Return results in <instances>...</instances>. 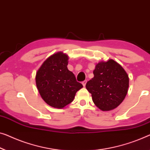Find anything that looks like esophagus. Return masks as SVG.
I'll list each match as a JSON object with an SVG mask.
<instances>
[{
    "instance_id": "34e87169",
    "label": "esophagus",
    "mask_w": 150,
    "mask_h": 150,
    "mask_svg": "<svg viewBox=\"0 0 150 150\" xmlns=\"http://www.w3.org/2000/svg\"><path fill=\"white\" fill-rule=\"evenodd\" d=\"M86 83H87V81L86 80H85V81H83L82 82V84H83V86L84 87L86 86Z\"/></svg>"
}]
</instances>
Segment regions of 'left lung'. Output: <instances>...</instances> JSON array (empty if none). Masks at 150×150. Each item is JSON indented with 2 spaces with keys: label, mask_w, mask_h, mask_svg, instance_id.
Wrapping results in <instances>:
<instances>
[{
  "label": "left lung",
  "mask_w": 150,
  "mask_h": 150,
  "mask_svg": "<svg viewBox=\"0 0 150 150\" xmlns=\"http://www.w3.org/2000/svg\"><path fill=\"white\" fill-rule=\"evenodd\" d=\"M93 77L87 82L96 106L103 111L113 110L122 103L129 88V77L124 69L113 60L100 62L96 66Z\"/></svg>",
  "instance_id": "1"
}]
</instances>
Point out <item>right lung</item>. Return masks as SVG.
<instances>
[{"label":"right lung","mask_w":150,"mask_h":150,"mask_svg":"<svg viewBox=\"0 0 150 150\" xmlns=\"http://www.w3.org/2000/svg\"><path fill=\"white\" fill-rule=\"evenodd\" d=\"M68 56L61 52L50 56L43 62L35 76L39 93L45 102L62 108L73 102L76 92L83 88L67 69Z\"/></svg>","instance_id":"add662e5"}]
</instances>
